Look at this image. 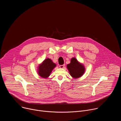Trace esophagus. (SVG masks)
<instances>
[{"mask_svg": "<svg viewBox=\"0 0 121 121\" xmlns=\"http://www.w3.org/2000/svg\"><path fill=\"white\" fill-rule=\"evenodd\" d=\"M65 67V65H59V67L60 68H64Z\"/></svg>", "mask_w": 121, "mask_h": 121, "instance_id": "34e87169", "label": "esophagus"}]
</instances>
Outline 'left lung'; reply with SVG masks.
Returning <instances> with one entry per match:
<instances>
[{
    "label": "left lung",
    "instance_id": "obj_1",
    "mask_svg": "<svg viewBox=\"0 0 121 121\" xmlns=\"http://www.w3.org/2000/svg\"><path fill=\"white\" fill-rule=\"evenodd\" d=\"M67 68L70 75L74 78H77L81 77L85 71V68L83 65L80 63L75 57L71 59L70 63L67 65Z\"/></svg>",
    "mask_w": 121,
    "mask_h": 121
}]
</instances>
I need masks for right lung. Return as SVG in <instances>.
I'll use <instances>...</instances> for the list:
<instances>
[{
  "instance_id": "1",
  "label": "right lung",
  "mask_w": 121,
  "mask_h": 121,
  "mask_svg": "<svg viewBox=\"0 0 121 121\" xmlns=\"http://www.w3.org/2000/svg\"><path fill=\"white\" fill-rule=\"evenodd\" d=\"M56 66V64L53 63L52 60L46 58L39 65L38 73L42 78H47Z\"/></svg>"
}]
</instances>
